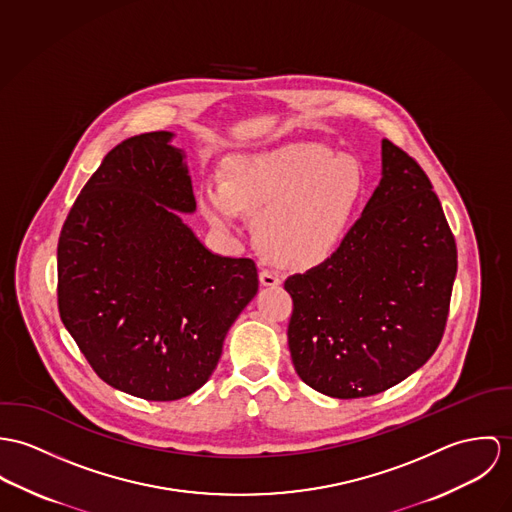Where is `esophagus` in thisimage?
Instances as JSON below:
<instances>
[{"instance_id": "1", "label": "esophagus", "mask_w": 512, "mask_h": 512, "mask_svg": "<svg viewBox=\"0 0 512 512\" xmlns=\"http://www.w3.org/2000/svg\"><path fill=\"white\" fill-rule=\"evenodd\" d=\"M259 281H261L263 286H271V288L283 283V279L277 273H273V271H261L259 273Z\"/></svg>"}]
</instances>
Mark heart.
Instances as JSON below:
<instances>
[{
    "instance_id": "b5f03b06",
    "label": "heart",
    "mask_w": 512,
    "mask_h": 512,
    "mask_svg": "<svg viewBox=\"0 0 512 512\" xmlns=\"http://www.w3.org/2000/svg\"><path fill=\"white\" fill-rule=\"evenodd\" d=\"M363 198V174L349 157L322 147H290L237 157L229 180L208 178L198 192L204 218L224 233L255 216L263 251L286 267L308 269L336 255Z\"/></svg>"
}]
</instances>
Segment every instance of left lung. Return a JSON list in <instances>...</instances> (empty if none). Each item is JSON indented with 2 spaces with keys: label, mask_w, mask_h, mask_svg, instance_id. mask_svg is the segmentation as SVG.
Instances as JSON below:
<instances>
[{
  "label": "left lung",
  "mask_w": 512,
  "mask_h": 512,
  "mask_svg": "<svg viewBox=\"0 0 512 512\" xmlns=\"http://www.w3.org/2000/svg\"><path fill=\"white\" fill-rule=\"evenodd\" d=\"M455 273L454 235L428 176L383 139L379 186L343 245L284 281L298 377L334 398L395 387L442 340Z\"/></svg>",
  "instance_id": "8db88e82"
}]
</instances>
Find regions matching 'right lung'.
Returning a JSON list of instances; mask_svg holds the SVG:
<instances>
[{
	"label": "right lung",
	"mask_w": 512,
	"mask_h": 512,
	"mask_svg": "<svg viewBox=\"0 0 512 512\" xmlns=\"http://www.w3.org/2000/svg\"><path fill=\"white\" fill-rule=\"evenodd\" d=\"M172 139L153 131L114 147L58 239L64 328L102 381L145 400L198 391L259 288L253 259L212 253L182 222L196 200Z\"/></svg>",
	"instance_id": "1"
}]
</instances>
